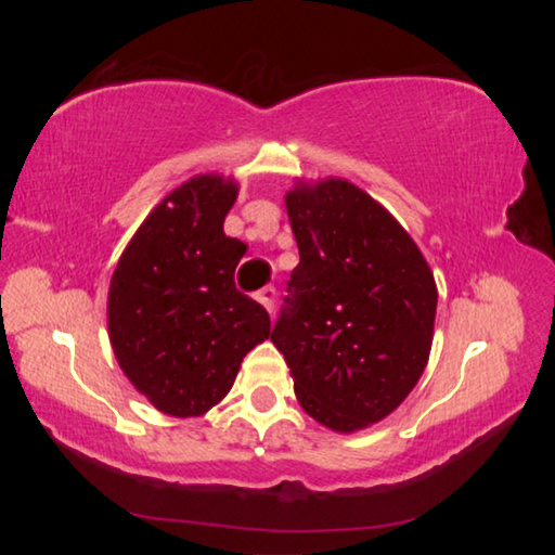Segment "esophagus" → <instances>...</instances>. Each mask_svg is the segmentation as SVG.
<instances>
[{
  "label": "esophagus",
  "instance_id": "1",
  "mask_svg": "<svg viewBox=\"0 0 555 555\" xmlns=\"http://www.w3.org/2000/svg\"><path fill=\"white\" fill-rule=\"evenodd\" d=\"M274 296H276V291L274 288H271V286H267V288H261V291H257V300H259V304L261 306H264L267 308V311L271 313V311H274Z\"/></svg>",
  "mask_w": 555,
  "mask_h": 555
}]
</instances>
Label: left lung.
Instances as JSON below:
<instances>
[{
    "label": "left lung",
    "instance_id": "8db88e82",
    "mask_svg": "<svg viewBox=\"0 0 555 555\" xmlns=\"http://www.w3.org/2000/svg\"><path fill=\"white\" fill-rule=\"evenodd\" d=\"M300 261L271 331L308 416L335 434L379 424L424 374L438 288L411 234L345 178L286 193Z\"/></svg>",
    "mask_w": 555,
    "mask_h": 555
}]
</instances>
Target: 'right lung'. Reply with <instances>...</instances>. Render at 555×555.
Listing matches in <instances>:
<instances>
[{"mask_svg":"<svg viewBox=\"0 0 555 555\" xmlns=\"http://www.w3.org/2000/svg\"><path fill=\"white\" fill-rule=\"evenodd\" d=\"M237 193L232 176L188 178L139 224L109 279L112 350L131 387L168 416L208 413L271 335L269 313L234 288L247 244L222 224Z\"/></svg>","mask_w":555,"mask_h":555,"instance_id":"1","label":"right lung"}]
</instances>
